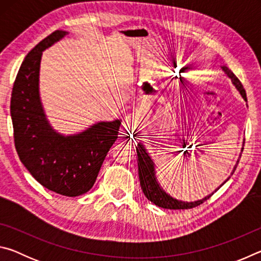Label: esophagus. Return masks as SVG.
<instances>
[{
  "label": "esophagus",
  "mask_w": 261,
  "mask_h": 261,
  "mask_svg": "<svg viewBox=\"0 0 261 261\" xmlns=\"http://www.w3.org/2000/svg\"><path fill=\"white\" fill-rule=\"evenodd\" d=\"M139 122V116L137 114H130L125 117V123L127 125H137Z\"/></svg>",
  "instance_id": "esophagus-1"
}]
</instances>
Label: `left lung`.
<instances>
[{
  "label": "left lung",
  "mask_w": 261,
  "mask_h": 261,
  "mask_svg": "<svg viewBox=\"0 0 261 261\" xmlns=\"http://www.w3.org/2000/svg\"><path fill=\"white\" fill-rule=\"evenodd\" d=\"M221 69H222V71L226 73V76L230 79L231 83L233 84V86H235L236 90L240 92V94L242 95V98L244 99L245 102H247L245 90L243 88V85L241 84V82L238 81V78L232 73L231 70H229V68L226 67V65H222ZM136 149H137V155H138V174H139L141 190H143L144 194L146 196V198L149 201H152L153 204H155L159 207H162V208L188 210V208H192V207H196L198 205L202 204L205 200L208 199L212 194L218 191V190L222 187V185L226 183L229 178H230V176H229V177L224 180V182L221 184L218 189H215L214 192H212L211 194H208V196L204 197L202 199H198L194 201H184V200L176 199V198H174L173 196H170V194L161 187L160 183H159L156 171H155V163H154L153 158L151 154L148 153L147 148L145 147V145L141 143V141H139ZM242 152H243V147H242L241 154ZM241 154H240V158H241ZM238 162H240V159H237L236 165L233 167L230 175L233 174Z\"/></svg>",
  "instance_id": "left-lung-1"
}]
</instances>
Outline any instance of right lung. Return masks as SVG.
Returning <instances> with one entry per match:
<instances>
[{"label": "right lung", "mask_w": 261, "mask_h": 261, "mask_svg": "<svg viewBox=\"0 0 261 261\" xmlns=\"http://www.w3.org/2000/svg\"><path fill=\"white\" fill-rule=\"evenodd\" d=\"M68 34L57 30L26 55L12 88L10 113L16 151L26 169L50 191L76 197L94 185L122 120L99 121L72 135L56 131L48 121L40 96L42 51Z\"/></svg>", "instance_id": "obj_1"}]
</instances>
